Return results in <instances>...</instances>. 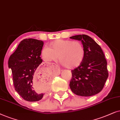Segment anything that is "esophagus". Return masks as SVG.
<instances>
[{
	"instance_id": "esophagus-1",
	"label": "esophagus",
	"mask_w": 120,
	"mask_h": 120,
	"mask_svg": "<svg viewBox=\"0 0 120 120\" xmlns=\"http://www.w3.org/2000/svg\"><path fill=\"white\" fill-rule=\"evenodd\" d=\"M52 65H54V66H56V67H57V65H56V64H52Z\"/></svg>"
}]
</instances>
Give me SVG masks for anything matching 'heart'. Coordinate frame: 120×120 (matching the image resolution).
<instances>
[{
    "instance_id": "obj_1",
    "label": "heart",
    "mask_w": 120,
    "mask_h": 120,
    "mask_svg": "<svg viewBox=\"0 0 120 120\" xmlns=\"http://www.w3.org/2000/svg\"><path fill=\"white\" fill-rule=\"evenodd\" d=\"M44 61L55 60L58 57L62 65L70 69L75 68L83 63L85 50L81 43L71 40L57 39L51 42L41 52Z\"/></svg>"
}]
</instances>
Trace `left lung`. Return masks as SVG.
<instances>
[{
    "mask_svg": "<svg viewBox=\"0 0 120 120\" xmlns=\"http://www.w3.org/2000/svg\"><path fill=\"white\" fill-rule=\"evenodd\" d=\"M82 41L85 56L80 66L72 70L70 87L75 94L90 97L101 92L109 76L107 61L101 47L86 34L72 36Z\"/></svg>",
    "mask_w": 120,
    "mask_h": 120,
    "instance_id": "8db88e82",
    "label": "left lung"
}]
</instances>
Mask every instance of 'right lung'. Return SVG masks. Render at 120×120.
<instances>
[{"mask_svg": "<svg viewBox=\"0 0 120 120\" xmlns=\"http://www.w3.org/2000/svg\"><path fill=\"white\" fill-rule=\"evenodd\" d=\"M43 44L40 40L23 39L9 59L8 66L11 69L15 90L26 101H39L48 91L47 88L37 87L38 81L45 82L47 86L50 82L47 70L41 65Z\"/></svg>", "mask_w": 120, "mask_h": 120, "instance_id": "right-lung-1", "label": "right lung"}]
</instances>
